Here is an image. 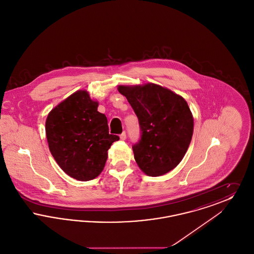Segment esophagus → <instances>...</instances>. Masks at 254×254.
<instances>
[{
  "label": "esophagus",
  "mask_w": 254,
  "mask_h": 254,
  "mask_svg": "<svg viewBox=\"0 0 254 254\" xmlns=\"http://www.w3.org/2000/svg\"><path fill=\"white\" fill-rule=\"evenodd\" d=\"M120 138H121L122 141H125L127 139V133L125 132V131L122 133L121 135H120Z\"/></svg>",
  "instance_id": "34e87169"
}]
</instances>
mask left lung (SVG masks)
<instances>
[{
  "label": "left lung",
  "instance_id": "1",
  "mask_svg": "<svg viewBox=\"0 0 254 254\" xmlns=\"http://www.w3.org/2000/svg\"><path fill=\"white\" fill-rule=\"evenodd\" d=\"M138 117L141 139L133 145L143 172L160 176L176 168L193 134V117L183 97L155 84L119 85Z\"/></svg>",
  "mask_w": 254,
  "mask_h": 254
}]
</instances>
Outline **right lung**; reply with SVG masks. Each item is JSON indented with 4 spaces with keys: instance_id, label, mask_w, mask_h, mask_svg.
Here are the masks:
<instances>
[{
    "instance_id": "1",
    "label": "right lung",
    "mask_w": 254,
    "mask_h": 254,
    "mask_svg": "<svg viewBox=\"0 0 254 254\" xmlns=\"http://www.w3.org/2000/svg\"><path fill=\"white\" fill-rule=\"evenodd\" d=\"M98 102L78 90L49 112L46 134L61 169L78 181H89L103 171L108 150L119 136L109 133L108 119Z\"/></svg>"
}]
</instances>
